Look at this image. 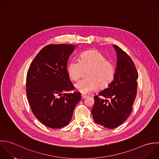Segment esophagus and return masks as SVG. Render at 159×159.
Here are the masks:
<instances>
[{"mask_svg": "<svg viewBox=\"0 0 159 159\" xmlns=\"http://www.w3.org/2000/svg\"><path fill=\"white\" fill-rule=\"evenodd\" d=\"M81 97H82V99H84V98H85L87 97V95H82Z\"/></svg>", "mask_w": 159, "mask_h": 159, "instance_id": "esophagus-1", "label": "esophagus"}]
</instances>
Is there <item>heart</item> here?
<instances>
[{"instance_id":"obj_1","label":"heart","mask_w":159,"mask_h":159,"mask_svg":"<svg viewBox=\"0 0 159 159\" xmlns=\"http://www.w3.org/2000/svg\"><path fill=\"white\" fill-rule=\"evenodd\" d=\"M69 77L73 80H78L84 71H87V79L80 80L75 84L76 90L83 94L96 90L98 86L105 88L113 80L115 75L114 64L97 50L82 52L79 59L71 60L67 67Z\"/></svg>"}]
</instances>
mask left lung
Here are the masks:
<instances>
[{
  "instance_id": "obj_1",
  "label": "left lung",
  "mask_w": 159,
  "mask_h": 159,
  "mask_svg": "<svg viewBox=\"0 0 159 159\" xmlns=\"http://www.w3.org/2000/svg\"><path fill=\"white\" fill-rule=\"evenodd\" d=\"M113 46L117 57L115 77L107 89L94 96L92 110L95 122L108 129L117 128L129 116L136 97L138 79L131 58L118 46Z\"/></svg>"
}]
</instances>
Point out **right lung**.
<instances>
[{
    "instance_id": "obj_1",
    "label": "right lung",
    "mask_w": 159,
    "mask_h": 159,
    "mask_svg": "<svg viewBox=\"0 0 159 159\" xmlns=\"http://www.w3.org/2000/svg\"><path fill=\"white\" fill-rule=\"evenodd\" d=\"M76 46L49 44L36 56L28 70L26 92L35 117L47 127H64L70 121L74 110L81 100L74 89L67 70L69 56Z\"/></svg>"
}]
</instances>
